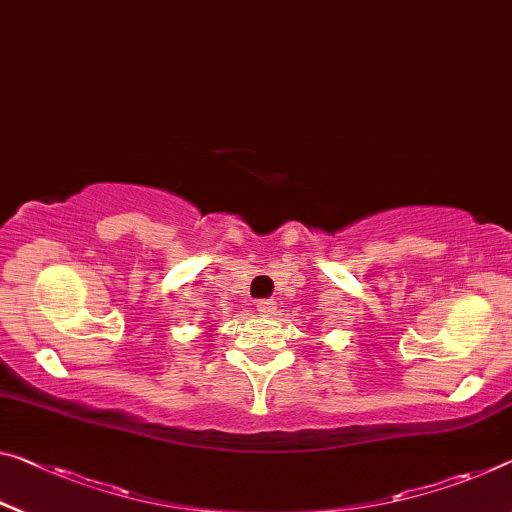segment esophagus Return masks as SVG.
<instances>
[{
  "label": "esophagus",
  "instance_id": "34e87169",
  "mask_svg": "<svg viewBox=\"0 0 512 512\" xmlns=\"http://www.w3.org/2000/svg\"><path fill=\"white\" fill-rule=\"evenodd\" d=\"M256 311L261 313V316L270 318V316H274V313H277V302H274V300H261V302L256 304Z\"/></svg>",
  "mask_w": 512,
  "mask_h": 512
}]
</instances>
